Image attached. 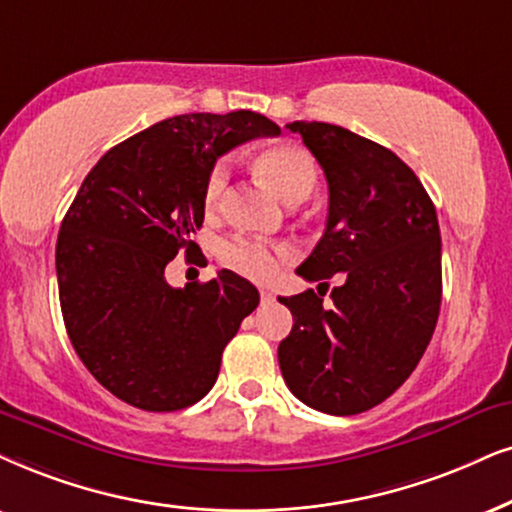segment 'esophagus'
Returning <instances> with one entry per match:
<instances>
[{
  "label": "esophagus",
  "mask_w": 512,
  "mask_h": 512,
  "mask_svg": "<svg viewBox=\"0 0 512 512\" xmlns=\"http://www.w3.org/2000/svg\"><path fill=\"white\" fill-rule=\"evenodd\" d=\"M260 297H262L264 304H271V302L276 300V293H274V290H269V288H262L260 290Z\"/></svg>",
  "instance_id": "1"
}]
</instances>
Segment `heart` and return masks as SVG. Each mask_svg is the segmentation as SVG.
I'll list each match as a JSON object with an SVG mask.
<instances>
[{
    "mask_svg": "<svg viewBox=\"0 0 512 512\" xmlns=\"http://www.w3.org/2000/svg\"><path fill=\"white\" fill-rule=\"evenodd\" d=\"M257 170L267 184L288 205L304 200L316 186V163L307 151L297 146H274L260 153ZM229 184V160H217L208 172L203 186L205 208L215 210ZM219 257L229 269L255 281H269L276 276L278 267L293 257V248L286 243H262L252 238H231L219 245Z\"/></svg>",
    "mask_w": 512,
    "mask_h": 512,
    "instance_id": "b5f03b06",
    "label": "heart"
}]
</instances>
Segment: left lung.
<instances>
[{"label": "left lung", "mask_w": 512, "mask_h": 512, "mask_svg": "<svg viewBox=\"0 0 512 512\" xmlns=\"http://www.w3.org/2000/svg\"><path fill=\"white\" fill-rule=\"evenodd\" d=\"M288 129L328 181L326 231L297 274L307 281L342 274L345 283L333 288L331 307L314 290L278 297L295 321L278 345V364L304 404L354 416L404 385L435 333L442 304L437 212L390 148L328 122H290Z\"/></svg>", "instance_id": "left-lung-1"}]
</instances>
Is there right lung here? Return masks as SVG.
Wrapping results in <instances>:
<instances>
[{"instance_id": "1", "label": "right lung", "mask_w": 512, "mask_h": 512, "mask_svg": "<svg viewBox=\"0 0 512 512\" xmlns=\"http://www.w3.org/2000/svg\"><path fill=\"white\" fill-rule=\"evenodd\" d=\"M276 134L252 111L177 115L113 146L84 177L58 231V297L77 357L118 399L179 411L215 385L260 293L229 269L172 288L165 267L198 250L191 234L219 155Z\"/></svg>"}]
</instances>
